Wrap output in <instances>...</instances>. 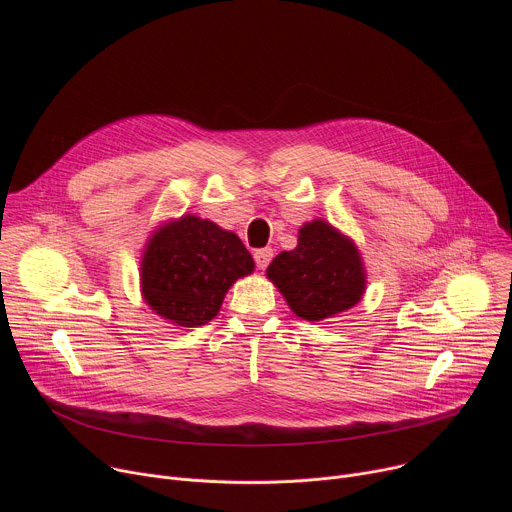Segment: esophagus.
<instances>
[{
	"mask_svg": "<svg viewBox=\"0 0 512 512\" xmlns=\"http://www.w3.org/2000/svg\"><path fill=\"white\" fill-rule=\"evenodd\" d=\"M253 257H255L257 267H259V269H265V267L269 265V261L273 259V251H271L269 247H265V249H257V251L253 253Z\"/></svg>",
	"mask_w": 512,
	"mask_h": 512,
	"instance_id": "esophagus-1",
	"label": "esophagus"
}]
</instances>
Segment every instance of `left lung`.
Masks as SVG:
<instances>
[{
	"label": "left lung",
	"mask_w": 512,
	"mask_h": 512,
	"mask_svg": "<svg viewBox=\"0 0 512 512\" xmlns=\"http://www.w3.org/2000/svg\"><path fill=\"white\" fill-rule=\"evenodd\" d=\"M267 277L291 312L310 322L350 310L367 287L356 245L320 218L300 229L294 251H281L271 261Z\"/></svg>",
	"instance_id": "obj_1"
}]
</instances>
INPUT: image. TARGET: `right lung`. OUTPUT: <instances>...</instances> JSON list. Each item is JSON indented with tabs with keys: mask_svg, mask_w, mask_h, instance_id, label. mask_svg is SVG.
<instances>
[{
	"mask_svg": "<svg viewBox=\"0 0 512 512\" xmlns=\"http://www.w3.org/2000/svg\"><path fill=\"white\" fill-rule=\"evenodd\" d=\"M255 263L241 239L206 218L184 214L162 225L141 257V294L158 316L196 328L223 306L229 287Z\"/></svg>",
	"mask_w": 512,
	"mask_h": 512,
	"instance_id": "add662e5",
	"label": "right lung"
}]
</instances>
